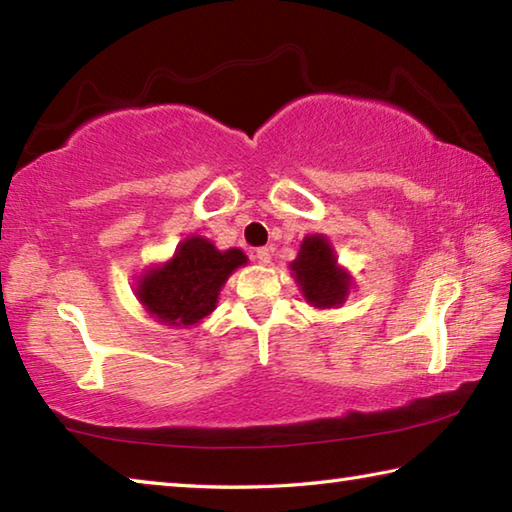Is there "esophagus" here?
I'll list each match as a JSON object with an SVG mask.
<instances>
[{
	"label": "esophagus",
	"mask_w": 512,
	"mask_h": 512,
	"mask_svg": "<svg viewBox=\"0 0 512 512\" xmlns=\"http://www.w3.org/2000/svg\"><path fill=\"white\" fill-rule=\"evenodd\" d=\"M255 259H257V262L259 264H268V262H271V250H268V248H257L255 250Z\"/></svg>",
	"instance_id": "esophagus-1"
}]
</instances>
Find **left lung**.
Here are the masks:
<instances>
[{
    "label": "left lung",
    "mask_w": 512,
    "mask_h": 512,
    "mask_svg": "<svg viewBox=\"0 0 512 512\" xmlns=\"http://www.w3.org/2000/svg\"><path fill=\"white\" fill-rule=\"evenodd\" d=\"M289 268L300 293L311 307H339L352 289V275L336 264L334 248L323 235H309L302 239L300 253Z\"/></svg>",
    "instance_id": "left-lung-1"
}]
</instances>
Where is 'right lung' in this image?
<instances>
[{
	"instance_id": "right-lung-1",
	"label": "right lung",
	"mask_w": 512,
	"mask_h": 512,
	"mask_svg": "<svg viewBox=\"0 0 512 512\" xmlns=\"http://www.w3.org/2000/svg\"><path fill=\"white\" fill-rule=\"evenodd\" d=\"M246 262L239 248L219 250L210 239L189 237L169 262L140 277L135 296L162 325H196L212 314L225 280Z\"/></svg>"
}]
</instances>
